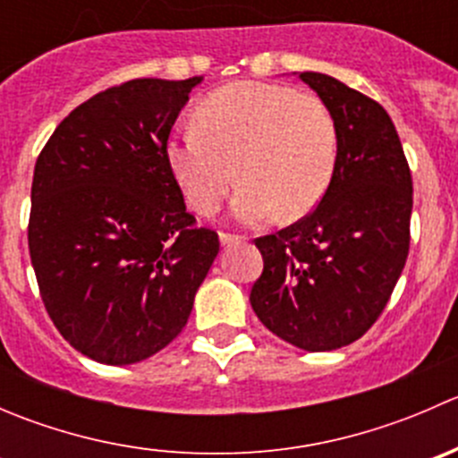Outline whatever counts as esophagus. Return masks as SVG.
<instances>
[{"mask_svg": "<svg viewBox=\"0 0 458 458\" xmlns=\"http://www.w3.org/2000/svg\"><path fill=\"white\" fill-rule=\"evenodd\" d=\"M219 239H221V246H225V248L237 246V243L243 242L242 234H233V233H221Z\"/></svg>", "mask_w": 458, "mask_h": 458, "instance_id": "esophagus-1", "label": "esophagus"}]
</instances>
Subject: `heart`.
I'll use <instances>...</instances> for the list:
<instances>
[{
  "label": "heart",
  "instance_id": "b5f03b06",
  "mask_svg": "<svg viewBox=\"0 0 458 458\" xmlns=\"http://www.w3.org/2000/svg\"><path fill=\"white\" fill-rule=\"evenodd\" d=\"M188 126L165 143V161L183 199L212 215L242 177L233 215L243 224L284 210L303 216L326 195L339 157L335 114L315 92L234 81L210 92Z\"/></svg>",
  "mask_w": 458,
  "mask_h": 458
}]
</instances>
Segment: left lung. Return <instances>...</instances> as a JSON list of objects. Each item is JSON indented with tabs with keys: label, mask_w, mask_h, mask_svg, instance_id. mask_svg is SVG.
<instances>
[{
	"label": "left lung",
	"mask_w": 458,
	"mask_h": 458,
	"mask_svg": "<svg viewBox=\"0 0 458 458\" xmlns=\"http://www.w3.org/2000/svg\"><path fill=\"white\" fill-rule=\"evenodd\" d=\"M339 131L332 182L315 210L255 239L263 272L252 310L279 339L327 352L366 335L410 250L412 174L381 104L321 72H301Z\"/></svg>",
	"instance_id": "1"
}]
</instances>
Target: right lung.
<instances>
[{"mask_svg": "<svg viewBox=\"0 0 458 458\" xmlns=\"http://www.w3.org/2000/svg\"><path fill=\"white\" fill-rule=\"evenodd\" d=\"M197 84L201 77L132 80L97 92L37 157L29 250L41 301L92 361L128 366L164 350L219 252L165 161Z\"/></svg>", "mask_w": 458, "mask_h": 458, "instance_id": "1", "label": "right lung"}]
</instances>
